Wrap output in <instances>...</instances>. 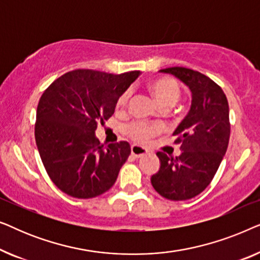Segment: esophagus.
I'll return each mask as SVG.
<instances>
[{"mask_svg":"<svg viewBox=\"0 0 260 260\" xmlns=\"http://www.w3.org/2000/svg\"><path fill=\"white\" fill-rule=\"evenodd\" d=\"M147 150L144 148L140 147V145H131V155L135 156V157H142L147 154Z\"/></svg>","mask_w":260,"mask_h":260,"instance_id":"obj_1","label":"esophagus"}]
</instances>
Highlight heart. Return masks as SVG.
<instances>
[{
	"label": "heart",
	"instance_id": "b5f03b06",
	"mask_svg": "<svg viewBox=\"0 0 260 260\" xmlns=\"http://www.w3.org/2000/svg\"><path fill=\"white\" fill-rule=\"evenodd\" d=\"M151 91L154 93L156 101L162 108H170L179 101L181 97V88L175 80L170 78H162V79L155 80L151 84ZM131 90L124 91L119 95L116 103V110L122 112L126 109L127 103L131 97ZM162 125L159 123H149L143 120H136L130 123L126 126V135L135 142H145L154 137L155 135L162 131Z\"/></svg>",
	"mask_w": 260,
	"mask_h": 260
}]
</instances>
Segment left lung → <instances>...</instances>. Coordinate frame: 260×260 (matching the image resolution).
Masks as SVG:
<instances>
[{
  "mask_svg": "<svg viewBox=\"0 0 260 260\" xmlns=\"http://www.w3.org/2000/svg\"><path fill=\"white\" fill-rule=\"evenodd\" d=\"M159 72L174 74L190 88L191 106L174 131L182 152L176 157L157 152L161 167L151 176V184L168 200H188L212 182L229 147V102L222 88L198 71L176 66Z\"/></svg>",
  "mask_w": 260,
  "mask_h": 260,
  "instance_id": "1",
  "label": "left lung"
}]
</instances>
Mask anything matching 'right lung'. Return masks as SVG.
<instances>
[{
    "label": "right lung",
    "instance_id": "right-lung-1",
    "mask_svg": "<svg viewBox=\"0 0 260 260\" xmlns=\"http://www.w3.org/2000/svg\"><path fill=\"white\" fill-rule=\"evenodd\" d=\"M138 76L140 71L79 69L59 77L42 93L35 142L49 179L63 193L91 199L115 184L130 144L120 141L105 147L94 131L113 115L117 99Z\"/></svg>",
    "mask_w": 260,
    "mask_h": 260
}]
</instances>
